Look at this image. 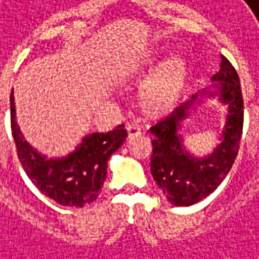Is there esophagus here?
Here are the masks:
<instances>
[{"instance_id": "1", "label": "esophagus", "mask_w": 259, "mask_h": 259, "mask_svg": "<svg viewBox=\"0 0 259 259\" xmlns=\"http://www.w3.org/2000/svg\"><path fill=\"white\" fill-rule=\"evenodd\" d=\"M126 129H127L129 138H135V136H138V135H141L142 133V127L141 126H138V124H129Z\"/></svg>"}]
</instances>
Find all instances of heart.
<instances>
[{
    "label": "heart",
    "instance_id": "obj_1",
    "mask_svg": "<svg viewBox=\"0 0 259 259\" xmlns=\"http://www.w3.org/2000/svg\"><path fill=\"white\" fill-rule=\"evenodd\" d=\"M187 76V62L175 55L165 59L143 88V100L153 108L169 107L180 94Z\"/></svg>",
    "mask_w": 259,
    "mask_h": 259
}]
</instances>
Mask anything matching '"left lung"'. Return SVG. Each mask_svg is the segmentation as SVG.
Returning <instances> with one entry per match:
<instances>
[{"mask_svg":"<svg viewBox=\"0 0 259 259\" xmlns=\"http://www.w3.org/2000/svg\"><path fill=\"white\" fill-rule=\"evenodd\" d=\"M213 84L193 94L168 117L151 127V172L166 200L174 206H193L211 194L229 174L239 151L243 126V98L239 76L232 63L222 56L219 72L211 76ZM218 96L228 107L221 134V143L204 157H194L186 151L179 130L191 109L203 99Z\"/></svg>","mask_w":259,"mask_h":259,"instance_id":"8db88e82","label":"left lung"}]
</instances>
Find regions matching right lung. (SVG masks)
<instances>
[{"mask_svg":"<svg viewBox=\"0 0 259 259\" xmlns=\"http://www.w3.org/2000/svg\"><path fill=\"white\" fill-rule=\"evenodd\" d=\"M11 132L17 155L27 177L46 197L69 207H82L98 197L107 175L110 156L124 142L123 124L107 133H90L62 158H48L28 143L16 120V104L11 91Z\"/></svg>","mask_w":259,"mask_h":259,"instance_id":"obj_1","label":"right lung"}]
</instances>
